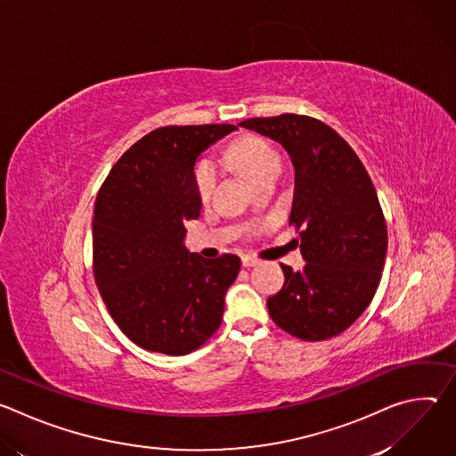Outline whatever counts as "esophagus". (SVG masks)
<instances>
[{"label":"esophagus","mask_w":456,"mask_h":456,"mask_svg":"<svg viewBox=\"0 0 456 456\" xmlns=\"http://www.w3.org/2000/svg\"><path fill=\"white\" fill-rule=\"evenodd\" d=\"M241 264H243V267H254L259 264V259L247 254V256H241Z\"/></svg>","instance_id":"1"}]
</instances>
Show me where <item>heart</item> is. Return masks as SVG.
<instances>
[{
  "instance_id": "obj_1",
  "label": "heart",
  "mask_w": 456,
  "mask_h": 456,
  "mask_svg": "<svg viewBox=\"0 0 456 456\" xmlns=\"http://www.w3.org/2000/svg\"><path fill=\"white\" fill-rule=\"evenodd\" d=\"M229 162L243 175V178L252 185L256 180L280 169L278 153L264 141L247 137L227 151ZM218 180V169L209 160H200L192 169V185L199 199L206 200L215 189Z\"/></svg>"
}]
</instances>
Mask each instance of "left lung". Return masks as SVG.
I'll return each instance as SVG.
<instances>
[{"mask_svg": "<svg viewBox=\"0 0 456 456\" xmlns=\"http://www.w3.org/2000/svg\"><path fill=\"white\" fill-rule=\"evenodd\" d=\"M240 126L280 142L294 166L290 225L299 231L303 271L281 265L283 289L267 299L273 321L303 341L339 336L371 303L387 231L370 175L324 122L296 113Z\"/></svg>", "mask_w": 456, "mask_h": 456, "instance_id": "left-lung-1", "label": "left lung"}]
</instances>
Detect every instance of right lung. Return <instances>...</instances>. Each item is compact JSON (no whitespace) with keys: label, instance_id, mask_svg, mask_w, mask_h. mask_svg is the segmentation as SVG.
Here are the masks:
<instances>
[{"label":"right lung","instance_id":"obj_1","mask_svg":"<svg viewBox=\"0 0 456 456\" xmlns=\"http://www.w3.org/2000/svg\"><path fill=\"white\" fill-rule=\"evenodd\" d=\"M234 129L157 127L115 162L99 189L92 224L95 283L118 329L144 350L185 355L220 327L240 257L189 252L183 224L202 209L194 162Z\"/></svg>","mask_w":456,"mask_h":456}]
</instances>
